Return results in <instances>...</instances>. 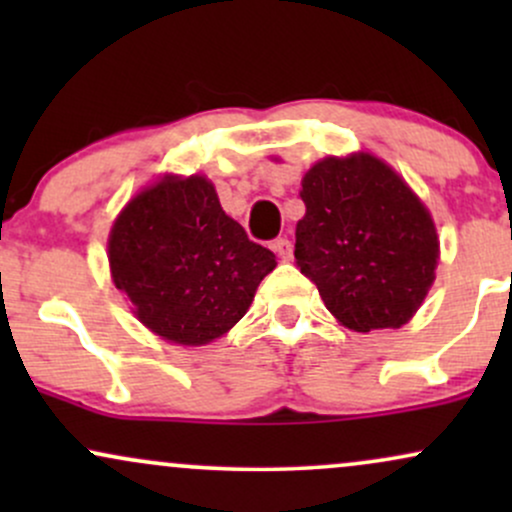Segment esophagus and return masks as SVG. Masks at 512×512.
Instances as JSON below:
<instances>
[{"instance_id":"esophagus-1","label":"esophagus","mask_w":512,"mask_h":512,"mask_svg":"<svg viewBox=\"0 0 512 512\" xmlns=\"http://www.w3.org/2000/svg\"><path fill=\"white\" fill-rule=\"evenodd\" d=\"M274 250L279 252V257L284 262H289L291 257H293V245H291L289 238H276L274 240Z\"/></svg>"}]
</instances>
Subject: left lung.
<instances>
[{"instance_id": "8db88e82", "label": "left lung", "mask_w": 512, "mask_h": 512, "mask_svg": "<svg viewBox=\"0 0 512 512\" xmlns=\"http://www.w3.org/2000/svg\"><path fill=\"white\" fill-rule=\"evenodd\" d=\"M296 264L354 332L402 327L424 303L438 262L431 214L370 154L325 158L305 173Z\"/></svg>"}]
</instances>
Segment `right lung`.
Instances as JSON below:
<instances>
[{
	"instance_id": "obj_1",
	"label": "right lung",
	"mask_w": 512,
	"mask_h": 512,
	"mask_svg": "<svg viewBox=\"0 0 512 512\" xmlns=\"http://www.w3.org/2000/svg\"><path fill=\"white\" fill-rule=\"evenodd\" d=\"M108 260L139 320L182 346L231 330L276 267L274 252L226 216L202 175L163 178L139 192L110 231Z\"/></svg>"
}]
</instances>
